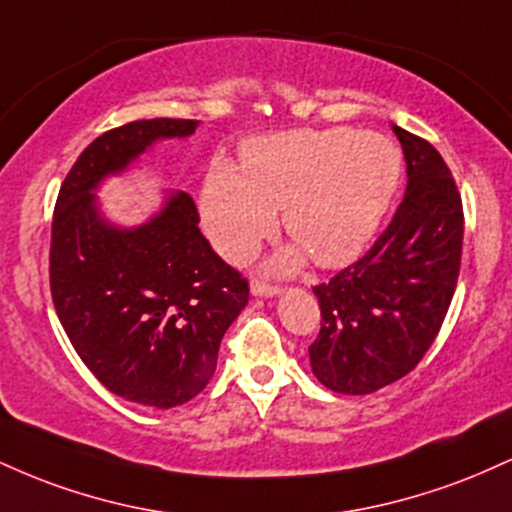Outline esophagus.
<instances>
[{"instance_id": "esophagus-1", "label": "esophagus", "mask_w": 512, "mask_h": 512, "mask_svg": "<svg viewBox=\"0 0 512 512\" xmlns=\"http://www.w3.org/2000/svg\"><path fill=\"white\" fill-rule=\"evenodd\" d=\"M252 296H260V298H272V296H279L281 289L279 286H272V284H264V281H252Z\"/></svg>"}]
</instances>
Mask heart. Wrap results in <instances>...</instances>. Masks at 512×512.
<instances>
[{
    "label": "heart",
    "instance_id": "b5f03b06",
    "mask_svg": "<svg viewBox=\"0 0 512 512\" xmlns=\"http://www.w3.org/2000/svg\"><path fill=\"white\" fill-rule=\"evenodd\" d=\"M240 169L216 163L202 192L204 226L228 260H245L284 228L320 267L356 260L395 197L402 158L383 134L346 127L289 129L243 144ZM301 260L291 250L279 267Z\"/></svg>",
    "mask_w": 512,
    "mask_h": 512
}]
</instances>
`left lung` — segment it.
Returning <instances> with one entry per match:
<instances>
[{"mask_svg":"<svg viewBox=\"0 0 512 512\" xmlns=\"http://www.w3.org/2000/svg\"><path fill=\"white\" fill-rule=\"evenodd\" d=\"M392 129L407 161V192L373 248L313 289L322 322L310 366L342 395H370L416 368L460 276L464 214L455 178L426 139Z\"/></svg>","mask_w":512,"mask_h":512,"instance_id":"1","label":"left lung"}]
</instances>
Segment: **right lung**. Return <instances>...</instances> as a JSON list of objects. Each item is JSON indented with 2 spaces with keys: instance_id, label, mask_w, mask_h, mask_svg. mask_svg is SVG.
<instances>
[{
  "instance_id": "obj_1",
  "label": "right lung",
  "mask_w": 512,
  "mask_h": 512,
  "mask_svg": "<svg viewBox=\"0 0 512 512\" xmlns=\"http://www.w3.org/2000/svg\"><path fill=\"white\" fill-rule=\"evenodd\" d=\"M197 120H137L81 151L52 216L50 291L69 342L101 383L144 407L190 402L216 370L223 334L248 305V279L211 250L187 192L137 228L98 209L103 178L158 139L190 137Z\"/></svg>"
}]
</instances>
